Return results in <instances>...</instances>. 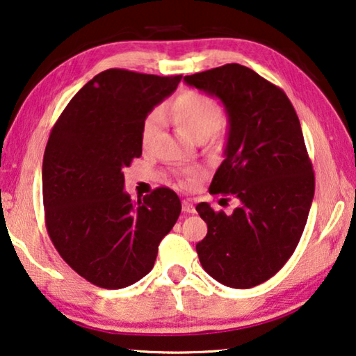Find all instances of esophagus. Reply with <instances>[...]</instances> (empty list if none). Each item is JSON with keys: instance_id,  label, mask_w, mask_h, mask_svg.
I'll return each mask as SVG.
<instances>
[{"instance_id": "1", "label": "esophagus", "mask_w": 356, "mask_h": 356, "mask_svg": "<svg viewBox=\"0 0 356 356\" xmlns=\"http://www.w3.org/2000/svg\"><path fill=\"white\" fill-rule=\"evenodd\" d=\"M182 210L185 211V213H196V209H195V205H193L190 200H184L182 202Z\"/></svg>"}]
</instances>
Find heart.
Returning a JSON list of instances; mask_svg holds the SVG:
<instances>
[{
    "label": "heart",
    "mask_w": 356,
    "mask_h": 356,
    "mask_svg": "<svg viewBox=\"0 0 356 356\" xmlns=\"http://www.w3.org/2000/svg\"><path fill=\"white\" fill-rule=\"evenodd\" d=\"M171 116L176 126L188 137L195 140H205L215 134L222 124V108L211 96L193 92L180 93L171 104ZM165 116L160 108L152 111L146 116L141 127V143L149 146L157 134L161 131ZM195 177V172H186V182Z\"/></svg>",
    "instance_id": "b5f03b06"
}]
</instances>
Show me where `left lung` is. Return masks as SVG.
<instances>
[{"mask_svg": "<svg viewBox=\"0 0 356 356\" xmlns=\"http://www.w3.org/2000/svg\"><path fill=\"white\" fill-rule=\"evenodd\" d=\"M184 81L224 104L229 137L209 191L240 202L232 215L196 205L209 229L196 244L199 261L225 286H257L293 255L313 202L314 172L299 118L282 88L240 63Z\"/></svg>", "mask_w": 356, "mask_h": 356, "instance_id": "1", "label": "left lung"}]
</instances>
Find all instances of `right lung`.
I'll return each instance as SVG.
<instances>
[{
	"mask_svg": "<svg viewBox=\"0 0 356 356\" xmlns=\"http://www.w3.org/2000/svg\"><path fill=\"white\" fill-rule=\"evenodd\" d=\"M180 79L102 71L73 96L49 134L42 170L48 235L68 266L99 288H126L149 274L182 210L165 186L134 202L122 174L141 156L147 113Z\"/></svg>",
	"mask_w": 356,
	"mask_h": 356,
	"instance_id": "right-lung-1",
	"label": "right lung"
}]
</instances>
